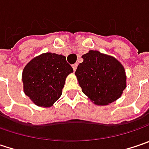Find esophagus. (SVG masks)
<instances>
[{"instance_id":"34e87169","label":"esophagus","mask_w":149,"mask_h":149,"mask_svg":"<svg viewBox=\"0 0 149 149\" xmlns=\"http://www.w3.org/2000/svg\"><path fill=\"white\" fill-rule=\"evenodd\" d=\"M77 66H78V64L77 63H74V64H72V68L74 69V71H75L76 69H77Z\"/></svg>"}]
</instances>
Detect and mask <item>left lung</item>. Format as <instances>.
Returning <instances> with one entry per match:
<instances>
[{
	"mask_svg": "<svg viewBox=\"0 0 149 149\" xmlns=\"http://www.w3.org/2000/svg\"><path fill=\"white\" fill-rule=\"evenodd\" d=\"M75 75L83 93L94 104L109 105L119 99L126 88L122 63L114 57L90 50L82 55Z\"/></svg>",
	"mask_w": 149,
	"mask_h": 149,
	"instance_id": "left-lung-1",
	"label": "left lung"
}]
</instances>
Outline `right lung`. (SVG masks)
<instances>
[{
  "label": "right lung",
  "instance_id": "obj_1",
  "mask_svg": "<svg viewBox=\"0 0 149 149\" xmlns=\"http://www.w3.org/2000/svg\"><path fill=\"white\" fill-rule=\"evenodd\" d=\"M73 72L64 56L42 53L24 68V92L39 107H52L61 97L67 76Z\"/></svg>",
  "mask_w": 149,
  "mask_h": 149
}]
</instances>
